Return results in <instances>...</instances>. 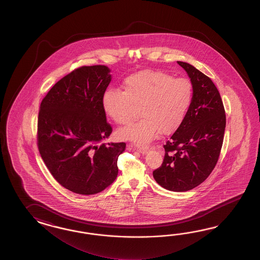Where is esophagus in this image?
I'll use <instances>...</instances> for the list:
<instances>
[{"instance_id":"1","label":"esophagus","mask_w":260,"mask_h":260,"mask_svg":"<svg viewBox=\"0 0 260 260\" xmlns=\"http://www.w3.org/2000/svg\"><path fill=\"white\" fill-rule=\"evenodd\" d=\"M134 148H135V149H138V150H139V151H142V152H145V151H147V150L149 149V146H147V145H144V144L138 143L134 144Z\"/></svg>"}]
</instances>
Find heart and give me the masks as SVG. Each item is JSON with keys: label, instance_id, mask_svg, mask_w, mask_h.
Masks as SVG:
<instances>
[{"label": "heart", "instance_id": "1", "mask_svg": "<svg viewBox=\"0 0 260 260\" xmlns=\"http://www.w3.org/2000/svg\"><path fill=\"white\" fill-rule=\"evenodd\" d=\"M193 88L186 78H174L160 71L146 70L128 76L123 91L106 90L102 107L113 122L125 125L136 116L139 105L141 118L119 131V136L146 143L159 133L170 134L182 123L191 104Z\"/></svg>", "mask_w": 260, "mask_h": 260}]
</instances>
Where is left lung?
<instances>
[{
	"label": "left lung",
	"instance_id": "1",
	"mask_svg": "<svg viewBox=\"0 0 260 260\" xmlns=\"http://www.w3.org/2000/svg\"><path fill=\"white\" fill-rule=\"evenodd\" d=\"M190 78L191 104L180 126L164 145L156 182L172 191H187L209 177L220 155L226 115L220 94L210 78L186 62L177 61Z\"/></svg>",
	"mask_w": 260,
	"mask_h": 260
}]
</instances>
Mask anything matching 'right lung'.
I'll return each instance as SVG.
<instances>
[{"mask_svg": "<svg viewBox=\"0 0 260 260\" xmlns=\"http://www.w3.org/2000/svg\"><path fill=\"white\" fill-rule=\"evenodd\" d=\"M110 72L103 65L75 69L50 89L40 106L41 157L55 180L75 193L92 195L109 187L125 149L124 142L100 144L112 132L101 102Z\"/></svg>", "mask_w": 260, "mask_h": 260, "instance_id": "1", "label": "right lung"}]
</instances>
